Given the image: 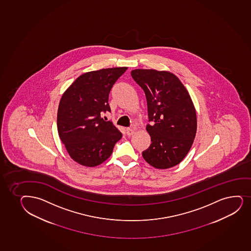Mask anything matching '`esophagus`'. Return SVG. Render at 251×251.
<instances>
[{"instance_id": "obj_1", "label": "esophagus", "mask_w": 251, "mask_h": 251, "mask_svg": "<svg viewBox=\"0 0 251 251\" xmlns=\"http://www.w3.org/2000/svg\"><path fill=\"white\" fill-rule=\"evenodd\" d=\"M135 133V130L132 128H126V134L127 136H131Z\"/></svg>"}]
</instances>
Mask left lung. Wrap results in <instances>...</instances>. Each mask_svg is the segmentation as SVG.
I'll use <instances>...</instances> for the list:
<instances>
[{"mask_svg":"<svg viewBox=\"0 0 251 251\" xmlns=\"http://www.w3.org/2000/svg\"><path fill=\"white\" fill-rule=\"evenodd\" d=\"M134 80L144 90L150 147L142 156L151 166L167 169L187 156L197 132V115L189 93L176 75L156 69H134Z\"/></svg>","mask_w":251,"mask_h":251,"instance_id":"8db88e82","label":"left lung"}]
</instances>
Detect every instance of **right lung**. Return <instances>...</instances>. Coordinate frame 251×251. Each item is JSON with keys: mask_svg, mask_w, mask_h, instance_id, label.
<instances>
[{"mask_svg": "<svg viewBox=\"0 0 251 251\" xmlns=\"http://www.w3.org/2000/svg\"><path fill=\"white\" fill-rule=\"evenodd\" d=\"M126 69L120 67L85 73L62 95L57 115L58 136L78 164L93 167L103 163L122 137L112 122L104 121L100 114L110 111V90Z\"/></svg>", "mask_w": 251, "mask_h": 251, "instance_id": "obj_1", "label": "right lung"}]
</instances>
